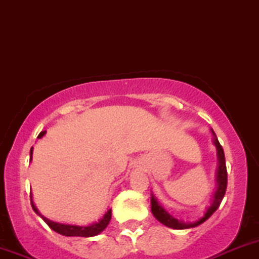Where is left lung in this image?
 Segmentation results:
<instances>
[{
	"label": "left lung",
	"instance_id": "obj_1",
	"mask_svg": "<svg viewBox=\"0 0 259 259\" xmlns=\"http://www.w3.org/2000/svg\"><path fill=\"white\" fill-rule=\"evenodd\" d=\"M214 135V145L217 146V151H218V171H217V183H218V187H217L215 194L213 197V203L207 211H205L204 217L200 218L199 221L194 222V223H184V222L178 221V219L173 218L170 214L168 213L163 207H160L158 202H156L155 198L151 195V213L154 214L156 219H158L160 223H163L164 226L169 227V228L173 229H187V228H193V227H197L199 224H202L203 222L207 221L208 218L217 210V208L219 207L221 202L223 200L224 194H226L227 190V183H228V174H227V166H226V158H224V151L222 145L219 144L218 139L215 137V133L211 130Z\"/></svg>",
	"mask_w": 259,
	"mask_h": 259
}]
</instances>
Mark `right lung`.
Returning <instances> with one entry per match:
<instances>
[{
    "label": "right lung",
    "instance_id": "add662e5",
    "mask_svg": "<svg viewBox=\"0 0 259 259\" xmlns=\"http://www.w3.org/2000/svg\"><path fill=\"white\" fill-rule=\"evenodd\" d=\"M46 132H41L40 134H38V139L40 138H42L44 135H45ZM30 161L31 159H32V148H31V151H30ZM31 205H32V209L36 211V213L38 214V215L41 217V218L45 221V223L48 224L50 228L52 229V231L57 232V233L62 234V236H66V237H94V236H98L99 233H101V232L104 231V229L108 227L109 222H110L111 219V209H109L108 211L105 213V215L103 217V218L100 219L99 222H96V223L94 224H90V226H86V227H80V226H70V224H61V223H56V222H52L50 221V219L46 218V217L41 215L40 213H38L37 208L33 205V203L31 202Z\"/></svg>",
    "mask_w": 259,
    "mask_h": 259
}]
</instances>
